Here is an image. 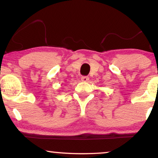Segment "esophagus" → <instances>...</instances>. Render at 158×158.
Segmentation results:
<instances>
[{
    "instance_id": "1",
    "label": "esophagus",
    "mask_w": 158,
    "mask_h": 158,
    "mask_svg": "<svg viewBox=\"0 0 158 158\" xmlns=\"http://www.w3.org/2000/svg\"><path fill=\"white\" fill-rule=\"evenodd\" d=\"M81 80L83 82H87V81L89 80V78H88V77H81Z\"/></svg>"
}]
</instances>
